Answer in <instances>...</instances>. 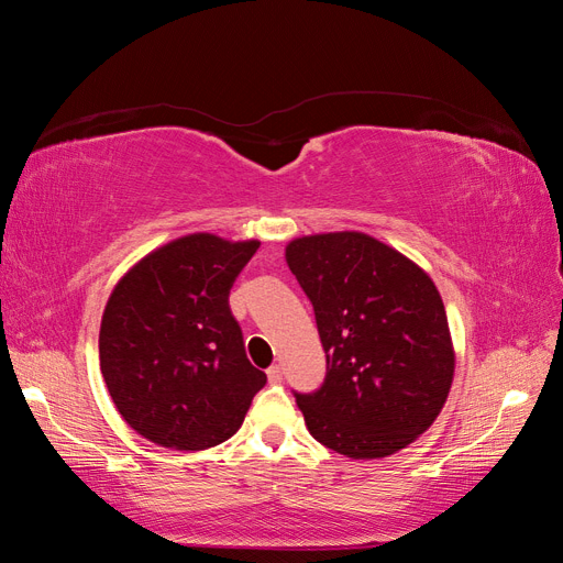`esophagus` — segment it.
Listing matches in <instances>:
<instances>
[{"label":"esophagus","instance_id":"obj_1","mask_svg":"<svg viewBox=\"0 0 563 563\" xmlns=\"http://www.w3.org/2000/svg\"><path fill=\"white\" fill-rule=\"evenodd\" d=\"M282 378H284V376H282V368H279L277 364H275V366H269V368H267V380H269L272 385H277V383H282Z\"/></svg>","mask_w":563,"mask_h":563}]
</instances>
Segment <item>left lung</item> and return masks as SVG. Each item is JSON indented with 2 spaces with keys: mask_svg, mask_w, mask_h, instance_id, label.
Returning a JSON list of instances; mask_svg holds the SVG:
<instances>
[{
  "mask_svg": "<svg viewBox=\"0 0 563 563\" xmlns=\"http://www.w3.org/2000/svg\"><path fill=\"white\" fill-rule=\"evenodd\" d=\"M286 263L314 308L327 378L294 391L310 434L354 460L397 453L430 428L455 354L434 282L362 232L300 236Z\"/></svg>",
  "mask_w": 563,
  "mask_h": 563,
  "instance_id": "1",
  "label": "left lung"
}]
</instances>
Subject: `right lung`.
Returning <instances> with one entry per match:
<instances>
[{"instance_id":"add662e5","label":"right lung","mask_w":563,"mask_h":563,"mask_svg":"<svg viewBox=\"0 0 563 563\" xmlns=\"http://www.w3.org/2000/svg\"><path fill=\"white\" fill-rule=\"evenodd\" d=\"M261 242L187 234L133 265L100 321V371L117 411L166 449L230 439L267 376L246 360L230 288Z\"/></svg>"}]
</instances>
